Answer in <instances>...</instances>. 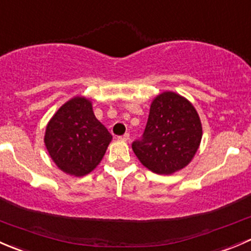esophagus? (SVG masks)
<instances>
[{"label": "esophagus", "mask_w": 251, "mask_h": 251, "mask_svg": "<svg viewBox=\"0 0 251 251\" xmlns=\"http://www.w3.org/2000/svg\"><path fill=\"white\" fill-rule=\"evenodd\" d=\"M118 140L121 141V142H127L128 140H130V135H128V133H125L124 136H120V137H118Z\"/></svg>", "instance_id": "1"}]
</instances>
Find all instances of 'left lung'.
<instances>
[{"label": "left lung", "instance_id": "left-lung-1", "mask_svg": "<svg viewBox=\"0 0 251 251\" xmlns=\"http://www.w3.org/2000/svg\"><path fill=\"white\" fill-rule=\"evenodd\" d=\"M203 127L191 102L173 91L153 100L141 141L133 153L151 173L173 175L186 168L199 149Z\"/></svg>", "mask_w": 251, "mask_h": 251}]
</instances>
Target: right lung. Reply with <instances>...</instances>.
I'll return each mask as SVG.
<instances>
[{
	"instance_id": "obj_1",
	"label": "right lung",
	"mask_w": 251,
	"mask_h": 251,
	"mask_svg": "<svg viewBox=\"0 0 251 251\" xmlns=\"http://www.w3.org/2000/svg\"><path fill=\"white\" fill-rule=\"evenodd\" d=\"M113 136L97 120L92 102L76 96L54 113L44 142L53 163L63 173L82 177L97 168Z\"/></svg>"
}]
</instances>
